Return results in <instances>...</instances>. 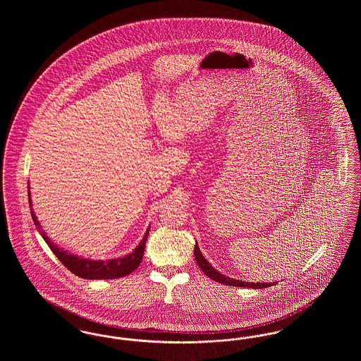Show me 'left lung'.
Here are the masks:
<instances>
[{"mask_svg": "<svg viewBox=\"0 0 361 361\" xmlns=\"http://www.w3.org/2000/svg\"><path fill=\"white\" fill-rule=\"evenodd\" d=\"M195 258H196V262L199 265V268L204 272V275L208 276L209 279L224 284V286H233V287H243V288H267V287H271L272 284L275 283H247V281H240V280H235V279H231L228 276L222 275L221 272H218L208 261H207L204 256L202 255L200 249H199V245L196 242L195 245Z\"/></svg>", "mask_w": 361, "mask_h": 361, "instance_id": "obj_1", "label": "left lung"}]
</instances>
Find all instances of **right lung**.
<instances>
[{"label": "right lung", "instance_id": "1", "mask_svg": "<svg viewBox=\"0 0 361 361\" xmlns=\"http://www.w3.org/2000/svg\"><path fill=\"white\" fill-rule=\"evenodd\" d=\"M30 188V187H28ZM28 202H30V208H31V216L34 221L36 228L40 231L43 240L49 245L51 249L52 253L58 257V259L69 269L71 274H74L78 277L82 279H89V280H106V279H119L123 276L130 275L134 272L142 262L143 253H145V245L146 240L150 231V227L146 230L143 240L139 242L137 247L127 256L119 258H111V259H87V258L78 257L75 255H71L68 250L59 247L56 243H54L44 231L40 230V224L35 215L32 209V203H31V193L28 190Z\"/></svg>", "mask_w": 361, "mask_h": 361}]
</instances>
